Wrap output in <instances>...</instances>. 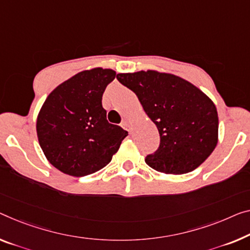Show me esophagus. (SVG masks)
<instances>
[{
  "label": "esophagus",
  "instance_id": "obj_1",
  "mask_svg": "<svg viewBox=\"0 0 250 250\" xmlns=\"http://www.w3.org/2000/svg\"><path fill=\"white\" fill-rule=\"evenodd\" d=\"M122 127L127 130V132L130 134L132 133V126H130L127 122H123L122 123Z\"/></svg>",
  "mask_w": 250,
  "mask_h": 250
}]
</instances>
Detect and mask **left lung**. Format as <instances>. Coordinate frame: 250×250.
I'll return each instance as SVG.
<instances>
[{
  "label": "left lung",
  "mask_w": 250,
  "mask_h": 250,
  "mask_svg": "<svg viewBox=\"0 0 250 250\" xmlns=\"http://www.w3.org/2000/svg\"><path fill=\"white\" fill-rule=\"evenodd\" d=\"M122 85L136 94L156 125L160 145L145 162L167 174H184L208 159L218 143V113L212 101L189 82L147 70L118 74Z\"/></svg>",
  "instance_id": "left-lung-1"
}]
</instances>
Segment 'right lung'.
I'll list each match as a JSON object with an SVG mask.
<instances>
[{"label":"right lung","instance_id":"add662e5","mask_svg":"<svg viewBox=\"0 0 250 250\" xmlns=\"http://www.w3.org/2000/svg\"><path fill=\"white\" fill-rule=\"evenodd\" d=\"M115 76L112 69L82 71L45 99L37 120L38 138L49 162L63 173L85 176L99 171L128 135L108 123L102 105Z\"/></svg>","mask_w":250,"mask_h":250}]
</instances>
